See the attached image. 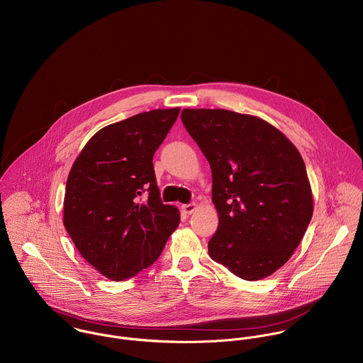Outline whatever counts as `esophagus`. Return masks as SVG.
<instances>
[{
    "instance_id": "esophagus-1",
    "label": "esophagus",
    "mask_w": 363,
    "mask_h": 363,
    "mask_svg": "<svg viewBox=\"0 0 363 363\" xmlns=\"http://www.w3.org/2000/svg\"><path fill=\"white\" fill-rule=\"evenodd\" d=\"M182 209H183L184 213L190 215V213H193V212L197 209V204H184V206L182 207Z\"/></svg>"
}]
</instances>
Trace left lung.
<instances>
[{
  "label": "left lung",
  "instance_id": "obj_1",
  "mask_svg": "<svg viewBox=\"0 0 363 363\" xmlns=\"http://www.w3.org/2000/svg\"><path fill=\"white\" fill-rule=\"evenodd\" d=\"M182 121L207 157L219 223L209 257L246 281L274 274L299 246L313 215L306 166L265 120L225 108H184Z\"/></svg>",
  "mask_w": 363,
  "mask_h": 363
}]
</instances>
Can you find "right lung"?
<instances>
[{
  "label": "right lung",
  "instance_id": "add662e5",
  "mask_svg": "<svg viewBox=\"0 0 363 363\" xmlns=\"http://www.w3.org/2000/svg\"><path fill=\"white\" fill-rule=\"evenodd\" d=\"M179 111L156 108L106 125L69 170L64 226L81 256L111 281L152 265L179 226V209L159 197L152 163Z\"/></svg>",
  "mask_w": 363,
  "mask_h": 363
}]
</instances>
